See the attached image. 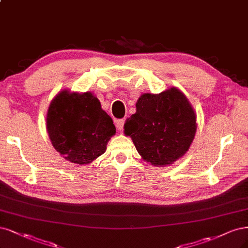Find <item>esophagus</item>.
I'll use <instances>...</instances> for the list:
<instances>
[{"mask_svg": "<svg viewBox=\"0 0 248 248\" xmlns=\"http://www.w3.org/2000/svg\"><path fill=\"white\" fill-rule=\"evenodd\" d=\"M124 123H125L124 119H119V120L116 121V127H117V129H118L119 131H122V130H123Z\"/></svg>", "mask_w": 248, "mask_h": 248, "instance_id": "34e87169", "label": "esophagus"}]
</instances>
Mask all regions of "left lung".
I'll use <instances>...</instances> for the list:
<instances>
[{"label":"left lung","mask_w":248,"mask_h":248,"mask_svg":"<svg viewBox=\"0 0 248 248\" xmlns=\"http://www.w3.org/2000/svg\"><path fill=\"white\" fill-rule=\"evenodd\" d=\"M124 128L144 160L165 166L189 150L197 125L189 100L173 87L160 94H142Z\"/></svg>","instance_id":"left-lung-1"}]
</instances>
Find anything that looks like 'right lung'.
Instances as JSON below:
<instances>
[{
    "instance_id": "right-lung-1",
    "label": "right lung",
    "mask_w": 248,
    "mask_h": 248,
    "mask_svg": "<svg viewBox=\"0 0 248 248\" xmlns=\"http://www.w3.org/2000/svg\"><path fill=\"white\" fill-rule=\"evenodd\" d=\"M47 130L54 149L77 164L91 163L102 155L116 133L112 118L102 110L94 95L67 91L58 93L51 101Z\"/></svg>"
}]
</instances>
